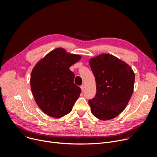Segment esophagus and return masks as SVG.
<instances>
[{
  "mask_svg": "<svg viewBox=\"0 0 157 157\" xmlns=\"http://www.w3.org/2000/svg\"><path fill=\"white\" fill-rule=\"evenodd\" d=\"M80 87H81V91H82V92H84V90H85V86H84V85H81Z\"/></svg>",
  "mask_w": 157,
  "mask_h": 157,
  "instance_id": "obj_1",
  "label": "esophagus"
}]
</instances>
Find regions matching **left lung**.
Segmentation results:
<instances>
[{
	"mask_svg": "<svg viewBox=\"0 0 157 157\" xmlns=\"http://www.w3.org/2000/svg\"><path fill=\"white\" fill-rule=\"evenodd\" d=\"M96 81L95 97L88 103L94 116L101 120L117 117L125 109L134 92L135 74L124 61L109 53L89 60Z\"/></svg>",
	"mask_w": 157,
	"mask_h": 157,
	"instance_id": "1",
	"label": "left lung"
}]
</instances>
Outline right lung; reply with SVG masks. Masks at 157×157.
<instances>
[{
	"label": "right lung",
	"instance_id": "obj_1",
	"mask_svg": "<svg viewBox=\"0 0 157 157\" xmlns=\"http://www.w3.org/2000/svg\"><path fill=\"white\" fill-rule=\"evenodd\" d=\"M81 59L79 55L56 48L39 60L30 75V88L39 108L48 116L59 118L69 113L81 88L74 83L69 67Z\"/></svg>",
	"mask_w": 157,
	"mask_h": 157
}]
</instances>
